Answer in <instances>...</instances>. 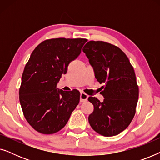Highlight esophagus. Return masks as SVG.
<instances>
[{
	"mask_svg": "<svg viewBox=\"0 0 160 160\" xmlns=\"http://www.w3.org/2000/svg\"><path fill=\"white\" fill-rule=\"evenodd\" d=\"M88 99V95L84 92H81L80 94V101L81 102H85Z\"/></svg>",
	"mask_w": 160,
	"mask_h": 160,
	"instance_id": "obj_1",
	"label": "esophagus"
}]
</instances>
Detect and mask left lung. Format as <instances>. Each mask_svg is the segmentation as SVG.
<instances>
[{"mask_svg":"<svg viewBox=\"0 0 160 160\" xmlns=\"http://www.w3.org/2000/svg\"><path fill=\"white\" fill-rule=\"evenodd\" d=\"M93 67L96 79L103 83L100 94L104 100L89 97L94 111L89 123L95 132L106 137L125 130L135 113L139 89L130 60L117 46L101 41H90L83 48Z\"/></svg>","mask_w":160,"mask_h":160,"instance_id":"8db88e82","label":"left lung"}]
</instances>
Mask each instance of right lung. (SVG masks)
Listing matches in <instances>:
<instances>
[{
	"mask_svg": "<svg viewBox=\"0 0 160 160\" xmlns=\"http://www.w3.org/2000/svg\"><path fill=\"white\" fill-rule=\"evenodd\" d=\"M85 38H52L32 51L22 76L19 102L30 125L42 134H53L67 124L79 102L77 89H57L69 63L77 58Z\"/></svg>",
	"mask_w": 160,
	"mask_h": 160,
	"instance_id": "obj_1",
	"label": "right lung"
}]
</instances>
